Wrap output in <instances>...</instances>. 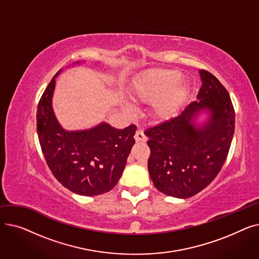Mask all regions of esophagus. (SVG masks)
I'll list each match as a JSON object with an SVG mask.
<instances>
[{"mask_svg": "<svg viewBox=\"0 0 259 259\" xmlns=\"http://www.w3.org/2000/svg\"><path fill=\"white\" fill-rule=\"evenodd\" d=\"M134 139H135V142L137 143H145L147 142V137L145 135V133L142 131V130H138L137 133H135L134 135Z\"/></svg>", "mask_w": 259, "mask_h": 259, "instance_id": "34e87169", "label": "esophagus"}]
</instances>
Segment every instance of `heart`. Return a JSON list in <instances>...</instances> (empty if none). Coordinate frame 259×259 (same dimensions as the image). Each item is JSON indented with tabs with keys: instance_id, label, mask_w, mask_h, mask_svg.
<instances>
[{
	"instance_id": "obj_1",
	"label": "heart",
	"mask_w": 259,
	"mask_h": 259,
	"mask_svg": "<svg viewBox=\"0 0 259 259\" xmlns=\"http://www.w3.org/2000/svg\"><path fill=\"white\" fill-rule=\"evenodd\" d=\"M178 71L165 70L149 73L135 83L133 95L143 101H154L152 111L156 118L168 119L176 114L184 102L187 88L179 83Z\"/></svg>"
}]
</instances>
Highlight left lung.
Listing matches in <instances>:
<instances>
[{"label":"left lung","mask_w":259,"mask_h":259,"mask_svg":"<svg viewBox=\"0 0 259 259\" xmlns=\"http://www.w3.org/2000/svg\"><path fill=\"white\" fill-rule=\"evenodd\" d=\"M199 75L196 101L145 132L151 150L150 178L158 191L176 198L191 197L211 184L234 134L235 113L228 91L210 72L199 70Z\"/></svg>","instance_id":"8db88e82"}]
</instances>
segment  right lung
<instances>
[{
    "instance_id": "add662e5",
    "label": "right lung",
    "mask_w": 259,
    "mask_h": 259,
    "mask_svg": "<svg viewBox=\"0 0 259 259\" xmlns=\"http://www.w3.org/2000/svg\"><path fill=\"white\" fill-rule=\"evenodd\" d=\"M61 72L53 76L37 105L40 148L54 178L65 188L84 196L106 193L115 187L125 169L137 127L115 129L102 121L85 130H65L52 107L56 77Z\"/></svg>"
}]
</instances>
